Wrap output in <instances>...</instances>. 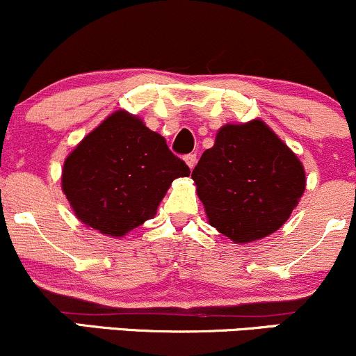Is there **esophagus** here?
<instances>
[{"label": "esophagus", "instance_id": "esophagus-1", "mask_svg": "<svg viewBox=\"0 0 356 356\" xmlns=\"http://www.w3.org/2000/svg\"><path fill=\"white\" fill-rule=\"evenodd\" d=\"M184 161H186V164L189 165V169H194L195 162H197V155H195V154H187L186 157H184Z\"/></svg>", "mask_w": 356, "mask_h": 356}]
</instances>
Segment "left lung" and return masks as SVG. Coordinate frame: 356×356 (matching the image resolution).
<instances>
[{
  "instance_id": "obj_1",
  "label": "left lung",
  "mask_w": 356,
  "mask_h": 356,
  "mask_svg": "<svg viewBox=\"0 0 356 356\" xmlns=\"http://www.w3.org/2000/svg\"><path fill=\"white\" fill-rule=\"evenodd\" d=\"M192 179L211 226L241 244L280 229L306 186L300 159L263 120L224 125Z\"/></svg>"
}]
</instances>
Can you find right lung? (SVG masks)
<instances>
[{
  "mask_svg": "<svg viewBox=\"0 0 356 356\" xmlns=\"http://www.w3.org/2000/svg\"><path fill=\"white\" fill-rule=\"evenodd\" d=\"M189 174L164 137L118 110L68 155L61 189L81 222L122 238L154 218L174 179Z\"/></svg>",
  "mask_w": 356,
  "mask_h": 356,
  "instance_id": "obj_1",
  "label": "right lung"
}]
</instances>
